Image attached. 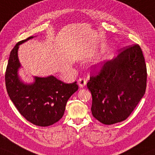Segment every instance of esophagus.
Returning a JSON list of instances; mask_svg holds the SVG:
<instances>
[{"label":"esophagus","instance_id":"34e87169","mask_svg":"<svg viewBox=\"0 0 155 155\" xmlns=\"http://www.w3.org/2000/svg\"><path fill=\"white\" fill-rule=\"evenodd\" d=\"M78 84H79V86L80 87L83 88L84 86L87 84V81H86L84 79H83V78H81V79H79V80H78Z\"/></svg>","mask_w":155,"mask_h":155}]
</instances>
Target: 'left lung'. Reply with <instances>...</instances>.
Masks as SVG:
<instances>
[{
    "mask_svg": "<svg viewBox=\"0 0 155 155\" xmlns=\"http://www.w3.org/2000/svg\"><path fill=\"white\" fill-rule=\"evenodd\" d=\"M147 68L139 45L107 61L87 87L92 95L91 113L104 124L121 122L131 114L144 95Z\"/></svg>",
    "mask_w": 155,
    "mask_h": 155,
    "instance_id": "8db88e82",
    "label": "left lung"
}]
</instances>
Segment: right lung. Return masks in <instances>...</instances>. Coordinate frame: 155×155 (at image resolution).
Returning a JSON list of instances; mask_svg holds the SVG:
<instances>
[{"mask_svg": "<svg viewBox=\"0 0 155 155\" xmlns=\"http://www.w3.org/2000/svg\"><path fill=\"white\" fill-rule=\"evenodd\" d=\"M33 38L18 42L11 51L5 71V86L10 99L23 117L36 126L48 127L62 118L67 101L79 87L76 81L66 84L52 75L34 76V81L29 84L21 79L19 46Z\"/></svg>", "mask_w": 155, "mask_h": 155, "instance_id": "obj_1", "label": "right lung"}]
</instances>
